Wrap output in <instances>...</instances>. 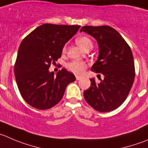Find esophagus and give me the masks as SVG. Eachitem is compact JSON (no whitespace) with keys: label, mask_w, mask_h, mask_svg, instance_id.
Here are the masks:
<instances>
[{"label":"esophagus","mask_w":148,"mask_h":148,"mask_svg":"<svg viewBox=\"0 0 148 148\" xmlns=\"http://www.w3.org/2000/svg\"><path fill=\"white\" fill-rule=\"evenodd\" d=\"M75 78H76V80H77V81H78V80L81 79V76H78V75H76V76H75Z\"/></svg>","instance_id":"34e87169"}]
</instances>
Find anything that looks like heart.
I'll list each match as a JSON object with an SVG mask.
<instances>
[{
  "label": "heart",
  "mask_w": 148,
  "mask_h": 148,
  "mask_svg": "<svg viewBox=\"0 0 148 148\" xmlns=\"http://www.w3.org/2000/svg\"><path fill=\"white\" fill-rule=\"evenodd\" d=\"M77 43H78V46L84 50L85 49H86L87 47H89V46H92V41L91 40V39L88 38L86 36H82V37H80L78 38H77L76 40ZM65 50V48L64 49V51ZM86 67V64L85 62L82 61H78V60H75V61H73L67 64V68L70 71L73 72V73L77 74V75H81L85 70Z\"/></svg>",
  "instance_id": "heart-1"
}]
</instances>
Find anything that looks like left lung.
Wrapping results in <instances>:
<instances>
[{
    "label": "left lung",
    "instance_id": "8db88e82",
    "mask_svg": "<svg viewBox=\"0 0 148 148\" xmlns=\"http://www.w3.org/2000/svg\"><path fill=\"white\" fill-rule=\"evenodd\" d=\"M80 32L86 33L97 41L99 56L91 70L104 75L100 83L90 79L91 86L84 97L94 110L110 112L123 104L133 85L135 73L132 50L111 27L84 26Z\"/></svg>",
    "mask_w": 148,
    "mask_h": 148
}]
</instances>
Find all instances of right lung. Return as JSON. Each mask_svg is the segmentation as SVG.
Segmentation results:
<instances>
[{
    "label": "right lung",
    "mask_w": 148,
    "mask_h": 148,
    "mask_svg": "<svg viewBox=\"0 0 148 148\" xmlns=\"http://www.w3.org/2000/svg\"><path fill=\"white\" fill-rule=\"evenodd\" d=\"M79 25L43 24L24 38L14 66L17 86L25 102L39 110L54 107L66 87L75 81L74 74L62 68L54 75L51 63L61 57L65 43L76 34Z\"/></svg>",
    "instance_id": "right-lung-1"
}]
</instances>
